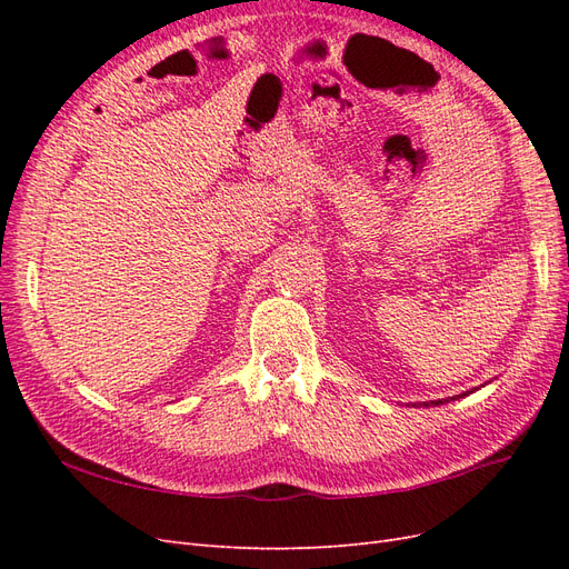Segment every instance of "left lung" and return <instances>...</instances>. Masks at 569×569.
Listing matches in <instances>:
<instances>
[{"label": "left lung", "mask_w": 569, "mask_h": 569, "mask_svg": "<svg viewBox=\"0 0 569 569\" xmlns=\"http://www.w3.org/2000/svg\"><path fill=\"white\" fill-rule=\"evenodd\" d=\"M475 389H470V391H462V393H458V396H451V399H439V401H422V403H416V408H429V406H443V403H449V401H456V399H462V396H468V393H472Z\"/></svg>", "instance_id": "obj_1"}]
</instances>
